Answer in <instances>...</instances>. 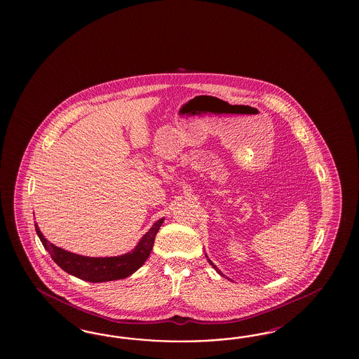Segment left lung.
<instances>
[{
  "mask_svg": "<svg viewBox=\"0 0 359 359\" xmlns=\"http://www.w3.org/2000/svg\"><path fill=\"white\" fill-rule=\"evenodd\" d=\"M205 257H207V255H205ZM207 259H208V262H209V263H210V266H212V267H213V269H215V270H216V271H217L218 273H219V275H221V276H225V275H224V273H222V272H221V271H219V270H218L217 266H216V264H215V263H213V262L210 261V259H209V258H208V257H207Z\"/></svg>",
  "mask_w": 359,
  "mask_h": 359,
  "instance_id": "1",
  "label": "left lung"
}]
</instances>
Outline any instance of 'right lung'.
Here are the masks:
<instances>
[{
    "label": "right lung",
    "mask_w": 359,
    "mask_h": 359,
    "mask_svg": "<svg viewBox=\"0 0 359 359\" xmlns=\"http://www.w3.org/2000/svg\"><path fill=\"white\" fill-rule=\"evenodd\" d=\"M164 218L154 222L149 231L140 239L133 250L118 257L92 258L63 250L44 238L43 234L35 222L36 234L41 239L44 249L50 252L55 263L67 273L74 275L81 280L90 283L111 282L125 279L137 271L149 258L154 246L155 236L163 224Z\"/></svg>",
    "instance_id": "1"
}]
</instances>
